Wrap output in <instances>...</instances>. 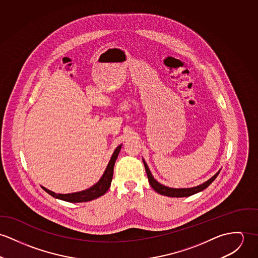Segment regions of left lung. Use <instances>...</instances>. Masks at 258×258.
<instances>
[{
  "label": "left lung",
  "mask_w": 258,
  "mask_h": 258,
  "mask_svg": "<svg viewBox=\"0 0 258 258\" xmlns=\"http://www.w3.org/2000/svg\"><path fill=\"white\" fill-rule=\"evenodd\" d=\"M143 164H144V167H145V171L147 174V178H148V182L150 184V186L154 189V191H156L157 193L161 194V195H164V196H167V197H189V196H192L198 192L203 191L204 189H206L208 186H210V184L217 178V176L219 175L220 171L218 172L216 175H214L211 179H209L208 181H206L205 183H203L202 185H199L197 187H193V188H182V189H175V188H169V187H166L160 183H158L154 178L153 176L151 175L150 170L148 168V166L146 165L145 161L143 160Z\"/></svg>",
  "instance_id": "obj_1"
}]
</instances>
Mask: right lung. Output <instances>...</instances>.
<instances>
[{
  "label": "right lung",
  "instance_id": "right-lung-1",
  "mask_svg": "<svg viewBox=\"0 0 258 258\" xmlns=\"http://www.w3.org/2000/svg\"><path fill=\"white\" fill-rule=\"evenodd\" d=\"M120 148H121V144L115 148V152L113 153L111 160L109 161V164L104 172L102 178L99 180L98 183H96L91 188L84 190V191H81V192L71 193V194H55L54 192L49 191L48 189H46L44 187H42V189L54 198L66 201V202H70V203H82V202H88V201L94 200V199L101 197L109 190V188L111 186L115 160L117 158Z\"/></svg>",
  "mask_w": 258,
  "mask_h": 258
}]
</instances>
